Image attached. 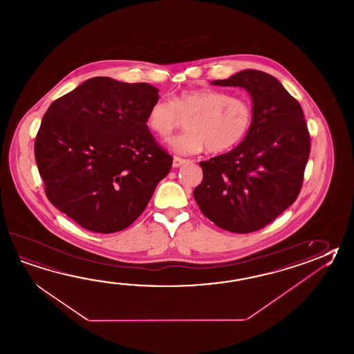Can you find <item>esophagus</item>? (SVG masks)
I'll list each match as a JSON object with an SVG mask.
<instances>
[{
  "label": "esophagus",
  "mask_w": 354,
  "mask_h": 354,
  "mask_svg": "<svg viewBox=\"0 0 354 354\" xmlns=\"http://www.w3.org/2000/svg\"><path fill=\"white\" fill-rule=\"evenodd\" d=\"M185 162H188V160L181 159V158L175 156L173 160V166L174 167H179V166L184 165Z\"/></svg>",
  "instance_id": "obj_1"
}]
</instances>
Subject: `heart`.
<instances>
[{
	"label": "heart",
	"instance_id": "1",
	"mask_svg": "<svg viewBox=\"0 0 354 354\" xmlns=\"http://www.w3.org/2000/svg\"><path fill=\"white\" fill-rule=\"evenodd\" d=\"M187 120L188 132L174 138L171 149L181 155L231 150L243 141L253 122L251 103L216 89L183 91L173 101L160 98L147 112L146 124L161 140H169Z\"/></svg>",
	"mask_w": 354,
	"mask_h": 354
}]
</instances>
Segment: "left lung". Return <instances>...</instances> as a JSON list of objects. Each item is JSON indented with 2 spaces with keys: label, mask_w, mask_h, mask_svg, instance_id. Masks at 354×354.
I'll list each match as a JSON object with an SVG mask.
<instances>
[{
  "label": "left lung",
  "mask_w": 354,
  "mask_h": 354,
  "mask_svg": "<svg viewBox=\"0 0 354 354\" xmlns=\"http://www.w3.org/2000/svg\"><path fill=\"white\" fill-rule=\"evenodd\" d=\"M214 86L251 94L253 122L232 151L201 161L203 180L194 199L219 228L251 233L295 202L310 153V135L299 102L272 75L247 69Z\"/></svg>",
  "instance_id": "8db88e82"
}]
</instances>
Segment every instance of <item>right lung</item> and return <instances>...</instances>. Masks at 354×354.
<instances>
[{
	"mask_svg": "<svg viewBox=\"0 0 354 354\" xmlns=\"http://www.w3.org/2000/svg\"><path fill=\"white\" fill-rule=\"evenodd\" d=\"M159 91L109 77L86 80L53 102L35 160L54 207L95 233L122 231L150 202L173 158L146 124Z\"/></svg>",
	"mask_w": 354,
	"mask_h": 354,
	"instance_id": "1",
	"label": "right lung"
}]
</instances>
